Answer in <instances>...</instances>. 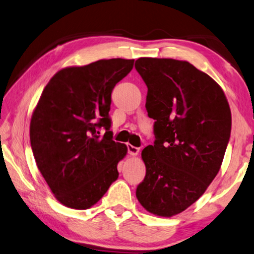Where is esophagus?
<instances>
[{
  "instance_id": "esophagus-1",
  "label": "esophagus",
  "mask_w": 254,
  "mask_h": 254,
  "mask_svg": "<svg viewBox=\"0 0 254 254\" xmlns=\"http://www.w3.org/2000/svg\"><path fill=\"white\" fill-rule=\"evenodd\" d=\"M128 153H129V155H131V156H137L139 153V148L138 147H135V146L132 145H128Z\"/></svg>"
}]
</instances>
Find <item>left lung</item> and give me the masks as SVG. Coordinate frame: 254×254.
<instances>
[{
    "instance_id": "obj_1",
    "label": "left lung",
    "mask_w": 254,
    "mask_h": 254,
    "mask_svg": "<svg viewBox=\"0 0 254 254\" xmlns=\"http://www.w3.org/2000/svg\"><path fill=\"white\" fill-rule=\"evenodd\" d=\"M155 141L141 152L146 176L136 196L146 211L171 217L202 196L219 173L231 134L224 91L188 61L139 58Z\"/></svg>"
}]
</instances>
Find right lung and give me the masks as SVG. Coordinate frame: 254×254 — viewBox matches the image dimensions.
Wrapping results in <instances>:
<instances>
[{
    "instance_id": "right-lung-1",
    "label": "right lung",
    "mask_w": 254,
    "mask_h": 254,
    "mask_svg": "<svg viewBox=\"0 0 254 254\" xmlns=\"http://www.w3.org/2000/svg\"><path fill=\"white\" fill-rule=\"evenodd\" d=\"M134 59H102L58 71L43 89L30 124L35 163L62 205L87 210L118 179L127 146L113 140L111 91ZM106 132L100 136L98 127Z\"/></svg>"
}]
</instances>
